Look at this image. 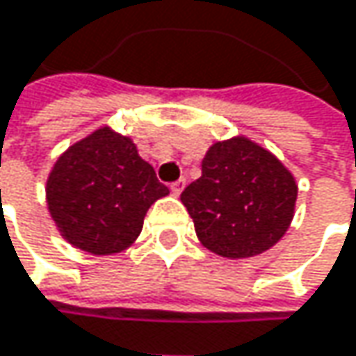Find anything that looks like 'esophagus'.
<instances>
[{
    "mask_svg": "<svg viewBox=\"0 0 356 356\" xmlns=\"http://www.w3.org/2000/svg\"><path fill=\"white\" fill-rule=\"evenodd\" d=\"M183 187H185V179H177V181L171 183V191H173L175 195H179V193L183 191Z\"/></svg>",
    "mask_w": 356,
    "mask_h": 356,
    "instance_id": "obj_1",
    "label": "esophagus"
}]
</instances>
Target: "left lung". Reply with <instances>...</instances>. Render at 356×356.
Here are the masks:
<instances>
[{"label":"left lung","mask_w":356,"mask_h":356,"mask_svg":"<svg viewBox=\"0 0 356 356\" xmlns=\"http://www.w3.org/2000/svg\"><path fill=\"white\" fill-rule=\"evenodd\" d=\"M295 200L293 175L245 138L214 144L202 161V177L181 193L200 241L233 259L272 248L293 220Z\"/></svg>","instance_id":"obj_1"}]
</instances>
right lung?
<instances>
[{
	"label": "right lung",
	"mask_w": 356,
	"mask_h": 356,
	"mask_svg": "<svg viewBox=\"0 0 356 356\" xmlns=\"http://www.w3.org/2000/svg\"><path fill=\"white\" fill-rule=\"evenodd\" d=\"M167 193L131 140L107 127L59 156L47 181L55 225L72 245L95 255L134 243L148 208Z\"/></svg>",
	"instance_id": "add662e5"
}]
</instances>
